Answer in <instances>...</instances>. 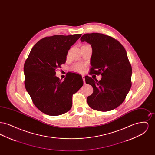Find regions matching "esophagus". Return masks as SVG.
<instances>
[{"mask_svg":"<svg viewBox=\"0 0 155 155\" xmlns=\"http://www.w3.org/2000/svg\"><path fill=\"white\" fill-rule=\"evenodd\" d=\"M82 80H83L84 82V84H85V77H84V75H82Z\"/></svg>","mask_w":155,"mask_h":155,"instance_id":"34e87169","label":"esophagus"}]
</instances>
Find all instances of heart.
Returning <instances> with one entry per match:
<instances>
[{
	"label": "heart",
	"instance_id": "heart-1",
	"mask_svg": "<svg viewBox=\"0 0 155 155\" xmlns=\"http://www.w3.org/2000/svg\"><path fill=\"white\" fill-rule=\"evenodd\" d=\"M74 71L78 73H82L85 70V66L82 64H76L73 67Z\"/></svg>",
	"mask_w": 155,
	"mask_h": 155
}]
</instances>
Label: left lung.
I'll return each mask as SVG.
<instances>
[{
	"instance_id": "8db88e82",
	"label": "left lung",
	"mask_w": 155,
	"mask_h": 155,
	"mask_svg": "<svg viewBox=\"0 0 155 155\" xmlns=\"http://www.w3.org/2000/svg\"><path fill=\"white\" fill-rule=\"evenodd\" d=\"M80 40L92 48L89 74L102 75L100 81L85 77L86 83L94 89L87 97L89 107L102 111L117 108L131 87L132 67L124 48L116 39L103 34H85Z\"/></svg>"
}]
</instances>
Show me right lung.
Wrapping results in <instances>:
<instances>
[{
  "label": "right lung",
  "instance_id": "add662e5",
  "mask_svg": "<svg viewBox=\"0 0 155 155\" xmlns=\"http://www.w3.org/2000/svg\"><path fill=\"white\" fill-rule=\"evenodd\" d=\"M81 34L45 37L32 48L24 73L25 87L37 108L46 114L59 116L72 107L73 95L83 85L80 75L68 73L64 81L56 75V68L66 61L71 46Z\"/></svg>",
  "mask_w": 155,
  "mask_h": 155
}]
</instances>
